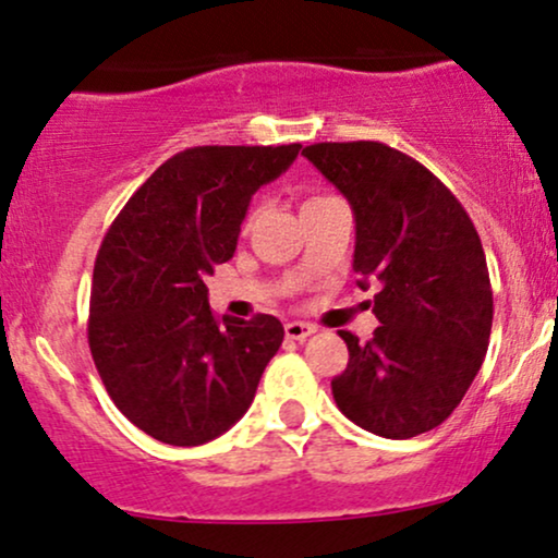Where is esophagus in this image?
Listing matches in <instances>:
<instances>
[{"mask_svg":"<svg viewBox=\"0 0 558 558\" xmlns=\"http://www.w3.org/2000/svg\"><path fill=\"white\" fill-rule=\"evenodd\" d=\"M312 332H317V327L308 325V322H286V338L299 340L301 343V340H306Z\"/></svg>","mask_w":558,"mask_h":558,"instance_id":"34e87169","label":"esophagus"}]
</instances>
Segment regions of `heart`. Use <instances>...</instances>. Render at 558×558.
<instances>
[{
	"label": "heart",
	"mask_w": 558,
	"mask_h": 558,
	"mask_svg": "<svg viewBox=\"0 0 558 558\" xmlns=\"http://www.w3.org/2000/svg\"><path fill=\"white\" fill-rule=\"evenodd\" d=\"M332 199H338V197H332V194H312V197L306 199V205H304V207L325 205V203H332Z\"/></svg>",
	"instance_id": "1"
}]
</instances>
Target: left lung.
Returning <instances> with one entry per match:
<instances>
[{
  "label": "left lung",
  "instance_id": "left-lung-1",
  "mask_svg": "<svg viewBox=\"0 0 558 558\" xmlns=\"http://www.w3.org/2000/svg\"><path fill=\"white\" fill-rule=\"evenodd\" d=\"M301 156L348 197L353 270L361 286L379 283L374 338L340 330L348 366L332 398L385 439L432 432L465 398L492 335V280L471 215L426 166L385 143H314Z\"/></svg>",
  "mask_w": 558,
  "mask_h": 558
}]
</instances>
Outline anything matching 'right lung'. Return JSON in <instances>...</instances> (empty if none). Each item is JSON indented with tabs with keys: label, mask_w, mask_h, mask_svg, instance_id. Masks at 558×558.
Instances as JSON below:
<instances>
[{
	"label": "right lung",
	"mask_w": 558,
	"mask_h": 558,
	"mask_svg": "<svg viewBox=\"0 0 558 558\" xmlns=\"http://www.w3.org/2000/svg\"><path fill=\"white\" fill-rule=\"evenodd\" d=\"M301 145H197L158 166L106 231L87 343L113 405L153 439L197 447L252 405L283 343L272 314L215 317L205 278L236 252L252 194Z\"/></svg>",
	"instance_id": "right-lung-1"
}]
</instances>
